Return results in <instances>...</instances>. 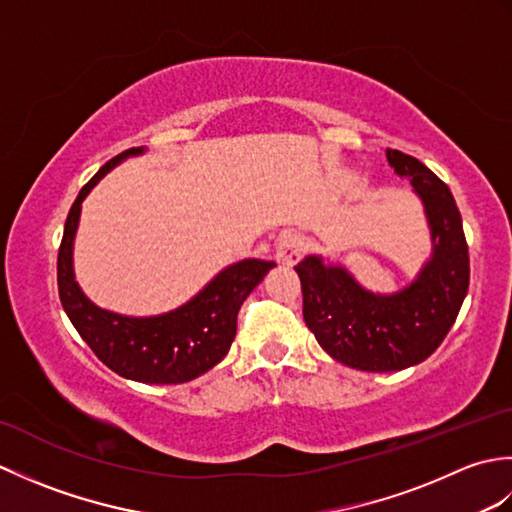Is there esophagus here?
I'll return each instance as SVG.
<instances>
[{
	"mask_svg": "<svg viewBox=\"0 0 512 512\" xmlns=\"http://www.w3.org/2000/svg\"><path fill=\"white\" fill-rule=\"evenodd\" d=\"M306 250H308L306 237L299 233H286V235H281L277 242V259L281 264L292 266L299 262Z\"/></svg>",
	"mask_w": 512,
	"mask_h": 512,
	"instance_id": "34e87169",
	"label": "esophagus"
}]
</instances>
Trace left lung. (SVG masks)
<instances>
[{
  "mask_svg": "<svg viewBox=\"0 0 512 512\" xmlns=\"http://www.w3.org/2000/svg\"><path fill=\"white\" fill-rule=\"evenodd\" d=\"M389 165L411 180L431 226L433 255L418 279L396 295H374L341 266L306 257L295 266L303 319L336 361L363 372H398L438 350L469 290V244L447 184L418 158L387 149Z\"/></svg>",
  "mask_w": 512,
  "mask_h": 512,
  "instance_id": "obj_1",
  "label": "left lung"
}]
</instances>
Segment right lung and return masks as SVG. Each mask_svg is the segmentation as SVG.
<instances>
[{"mask_svg":"<svg viewBox=\"0 0 512 512\" xmlns=\"http://www.w3.org/2000/svg\"><path fill=\"white\" fill-rule=\"evenodd\" d=\"M136 154H143V147H132L107 160L76 195L57 257L59 299L81 339L112 372L138 383L178 385L209 372L226 356L237 332L239 308L275 262L244 259L228 266L198 297L160 317L134 319L96 308L74 281L72 270L81 202L107 171Z\"/></svg>","mask_w":512,"mask_h":512,"instance_id":"right-lung-1","label":"right lung"}]
</instances>
